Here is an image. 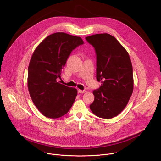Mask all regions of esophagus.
Masks as SVG:
<instances>
[{
    "label": "esophagus",
    "instance_id": "1",
    "mask_svg": "<svg viewBox=\"0 0 161 161\" xmlns=\"http://www.w3.org/2000/svg\"><path fill=\"white\" fill-rule=\"evenodd\" d=\"M85 92V90H80V89L78 90V94H83Z\"/></svg>",
    "mask_w": 161,
    "mask_h": 161
}]
</instances>
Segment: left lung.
<instances>
[{
  "label": "left lung",
  "instance_id": "obj_1",
  "mask_svg": "<svg viewBox=\"0 0 161 161\" xmlns=\"http://www.w3.org/2000/svg\"><path fill=\"white\" fill-rule=\"evenodd\" d=\"M96 53V78L101 81L90 105L98 117L109 119L117 116L127 106L134 88L132 66L123 46L111 35L97 34L85 37Z\"/></svg>",
  "mask_w": 161,
  "mask_h": 161
}]
</instances>
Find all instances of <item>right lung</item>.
<instances>
[{
    "instance_id": "right-lung-1",
    "label": "right lung",
    "mask_w": 161,
    "mask_h": 161,
    "mask_svg": "<svg viewBox=\"0 0 161 161\" xmlns=\"http://www.w3.org/2000/svg\"><path fill=\"white\" fill-rule=\"evenodd\" d=\"M83 44L80 37L56 32L46 37L34 50L28 69V89L44 116L61 117L73 106L77 90L60 83L58 79H61L62 69L71 52Z\"/></svg>"
}]
</instances>
